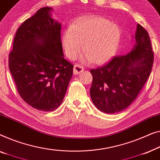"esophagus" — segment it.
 Here are the masks:
<instances>
[{
	"label": "esophagus",
	"mask_w": 160,
	"mask_h": 160,
	"mask_svg": "<svg viewBox=\"0 0 160 160\" xmlns=\"http://www.w3.org/2000/svg\"><path fill=\"white\" fill-rule=\"evenodd\" d=\"M83 71V68L82 67H80V65L78 64H75L74 65V68H73V73L74 75H78L80 72H82Z\"/></svg>",
	"instance_id": "esophagus-1"
}]
</instances>
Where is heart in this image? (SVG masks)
Segmentation results:
<instances>
[{"label": "heart", "instance_id": "b5f03b06", "mask_svg": "<svg viewBox=\"0 0 160 160\" xmlns=\"http://www.w3.org/2000/svg\"><path fill=\"white\" fill-rule=\"evenodd\" d=\"M121 31L116 24L102 17L78 19L65 30L62 44L67 57L75 58L83 50L92 63L105 64L112 60L118 51Z\"/></svg>", "mask_w": 160, "mask_h": 160}]
</instances>
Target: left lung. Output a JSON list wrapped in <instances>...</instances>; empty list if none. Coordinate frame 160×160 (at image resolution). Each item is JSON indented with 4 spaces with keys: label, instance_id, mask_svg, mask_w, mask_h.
Returning a JSON list of instances; mask_svg holds the SVG:
<instances>
[{
    "label": "left lung",
    "instance_id": "left-lung-1",
    "mask_svg": "<svg viewBox=\"0 0 160 160\" xmlns=\"http://www.w3.org/2000/svg\"><path fill=\"white\" fill-rule=\"evenodd\" d=\"M133 38L136 42L128 54L91 70L92 102L104 113L114 114L129 107L149 77L154 60L149 35L138 24Z\"/></svg>",
    "mask_w": 160,
    "mask_h": 160
}]
</instances>
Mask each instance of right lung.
Wrapping results in <instances>:
<instances>
[{
  "label": "right lung",
  "mask_w": 160,
  "mask_h": 160,
  "mask_svg": "<svg viewBox=\"0 0 160 160\" xmlns=\"http://www.w3.org/2000/svg\"><path fill=\"white\" fill-rule=\"evenodd\" d=\"M51 7L40 8L19 27L9 54V70L18 92L35 109L51 112L63 102L73 72L64 58L62 24Z\"/></svg>",
  "instance_id": "right-lung-1"
}]
</instances>
